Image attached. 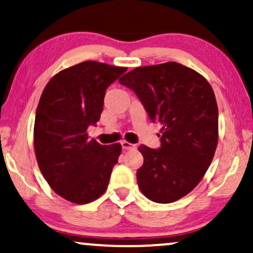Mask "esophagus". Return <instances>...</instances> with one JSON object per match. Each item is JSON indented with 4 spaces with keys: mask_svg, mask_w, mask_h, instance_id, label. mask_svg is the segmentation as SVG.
Masks as SVG:
<instances>
[{
    "mask_svg": "<svg viewBox=\"0 0 253 253\" xmlns=\"http://www.w3.org/2000/svg\"><path fill=\"white\" fill-rule=\"evenodd\" d=\"M121 146H123V149L125 150H129V149H134L135 148V144L129 143L128 141H121Z\"/></svg>",
    "mask_w": 253,
    "mask_h": 253,
    "instance_id": "1",
    "label": "esophagus"
}]
</instances>
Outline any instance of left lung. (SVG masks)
I'll return each mask as SVG.
<instances>
[{"mask_svg": "<svg viewBox=\"0 0 253 253\" xmlns=\"http://www.w3.org/2000/svg\"><path fill=\"white\" fill-rule=\"evenodd\" d=\"M119 83L132 89L150 121L162 125L160 149L140 146L141 192L158 204H170L200 183L218 141V109L203 75L177 62L136 67Z\"/></svg>", "mask_w": 253, "mask_h": 253, "instance_id": "1", "label": "left lung"}]
</instances>
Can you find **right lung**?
<instances>
[{"instance_id": "add662e5", "label": "right lung", "mask_w": 253, "mask_h": 253, "mask_svg": "<svg viewBox=\"0 0 253 253\" xmlns=\"http://www.w3.org/2000/svg\"><path fill=\"white\" fill-rule=\"evenodd\" d=\"M126 70L97 61L77 63L54 75L40 96L36 158L50 188L70 203L89 204L106 191L121 144L102 146L86 130L99 120L107 86Z\"/></svg>"}]
</instances>
